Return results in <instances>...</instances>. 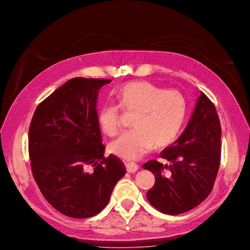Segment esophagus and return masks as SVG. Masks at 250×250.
<instances>
[{"mask_svg": "<svg viewBox=\"0 0 250 250\" xmlns=\"http://www.w3.org/2000/svg\"><path fill=\"white\" fill-rule=\"evenodd\" d=\"M125 169L126 172L128 173H135L139 169V165L135 162H125Z\"/></svg>", "mask_w": 250, "mask_h": 250, "instance_id": "1", "label": "esophagus"}]
</instances>
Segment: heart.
I'll use <instances>...</instances> for the list:
<instances>
[{"mask_svg":"<svg viewBox=\"0 0 250 250\" xmlns=\"http://www.w3.org/2000/svg\"><path fill=\"white\" fill-rule=\"evenodd\" d=\"M118 106L135 113L134 130L109 144V151L126 161H135L149 152L153 146L165 147L176 140L188 113V102L181 91L167 89L148 81L130 82L118 89ZM98 123L107 136L120 131L118 107L106 104L98 112Z\"/></svg>","mask_w":250,"mask_h":250,"instance_id":"heart-1","label":"heart"}]
</instances>
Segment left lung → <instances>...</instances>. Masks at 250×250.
I'll use <instances>...</instances> for the list:
<instances>
[{
    "instance_id": "obj_1",
    "label": "left lung",
    "mask_w": 250,
    "mask_h": 250,
    "mask_svg": "<svg viewBox=\"0 0 250 250\" xmlns=\"http://www.w3.org/2000/svg\"><path fill=\"white\" fill-rule=\"evenodd\" d=\"M220 137L216 109L201 92L183 133L160 154L168 164L151 160L143 165L155 176L153 188L146 193L154 208L176 215L197 207L209 196L219 168Z\"/></svg>"
}]
</instances>
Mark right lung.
Segmentation results:
<instances>
[{"mask_svg": "<svg viewBox=\"0 0 250 250\" xmlns=\"http://www.w3.org/2000/svg\"><path fill=\"white\" fill-rule=\"evenodd\" d=\"M109 79L73 78L35 110L29 131L34 178L42 195L62 214H98L125 174L124 163L105 146L96 110L99 89Z\"/></svg>", "mask_w": 250, "mask_h": 250, "instance_id": "obj_1", "label": "right lung"}]
</instances>
